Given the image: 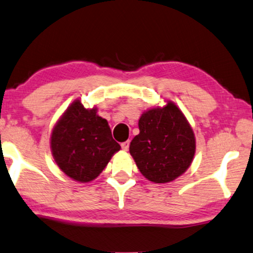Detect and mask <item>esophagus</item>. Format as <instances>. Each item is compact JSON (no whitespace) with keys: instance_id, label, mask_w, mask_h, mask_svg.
<instances>
[{"instance_id":"1","label":"esophagus","mask_w":253,"mask_h":253,"mask_svg":"<svg viewBox=\"0 0 253 253\" xmlns=\"http://www.w3.org/2000/svg\"><path fill=\"white\" fill-rule=\"evenodd\" d=\"M122 148L124 151H128V149H129V141H126L122 143Z\"/></svg>"}]
</instances>
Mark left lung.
<instances>
[{
	"label": "left lung",
	"instance_id": "left-lung-1",
	"mask_svg": "<svg viewBox=\"0 0 253 253\" xmlns=\"http://www.w3.org/2000/svg\"><path fill=\"white\" fill-rule=\"evenodd\" d=\"M165 102L164 106L142 113L140 133L129 145L142 175L155 183H167L182 175L196 151V138L186 116L175 103Z\"/></svg>",
	"mask_w": 253,
	"mask_h": 253
}]
</instances>
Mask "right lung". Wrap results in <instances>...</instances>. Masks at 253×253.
I'll return each instance as SVG.
<instances>
[{
  "label": "right lung",
  "instance_id": "obj_1",
  "mask_svg": "<svg viewBox=\"0 0 253 253\" xmlns=\"http://www.w3.org/2000/svg\"><path fill=\"white\" fill-rule=\"evenodd\" d=\"M50 149L64 174L86 183L102 173L120 145L112 138L108 120L97 115V108L86 109L78 98L56 122Z\"/></svg>",
  "mask_w": 253,
  "mask_h": 253
}]
</instances>
